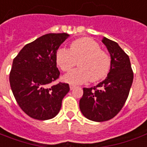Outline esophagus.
Segmentation results:
<instances>
[{"label": "esophagus", "instance_id": "1", "mask_svg": "<svg viewBox=\"0 0 147 147\" xmlns=\"http://www.w3.org/2000/svg\"><path fill=\"white\" fill-rule=\"evenodd\" d=\"M75 87H76L75 85H69V88H70V90H73V89L75 88Z\"/></svg>", "mask_w": 147, "mask_h": 147}]
</instances>
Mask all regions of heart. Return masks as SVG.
<instances>
[{
  "instance_id": "heart-1",
  "label": "heart",
  "mask_w": 147,
  "mask_h": 147,
  "mask_svg": "<svg viewBox=\"0 0 147 147\" xmlns=\"http://www.w3.org/2000/svg\"><path fill=\"white\" fill-rule=\"evenodd\" d=\"M56 63L62 71H69L78 60L79 68L66 74L63 80L69 84H82L90 79L96 82L106 76L111 65L109 55L88 37L71 42L69 49L59 47L55 53Z\"/></svg>"
}]
</instances>
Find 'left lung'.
<instances>
[{
	"label": "left lung",
	"instance_id": "8db88e82",
	"mask_svg": "<svg viewBox=\"0 0 147 147\" xmlns=\"http://www.w3.org/2000/svg\"><path fill=\"white\" fill-rule=\"evenodd\" d=\"M102 42L111 57L109 73L98 85L83 88L79 102L83 115L95 122L107 121L118 114L127 99L134 78L128 55L118 43L106 37Z\"/></svg>",
	"mask_w": 147,
	"mask_h": 147
}]
</instances>
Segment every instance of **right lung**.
Here are the masks:
<instances>
[{"label":"right lung","instance_id":"1","mask_svg":"<svg viewBox=\"0 0 147 147\" xmlns=\"http://www.w3.org/2000/svg\"><path fill=\"white\" fill-rule=\"evenodd\" d=\"M69 37L67 33H49L25 45L13 59L9 82L20 109L35 119L55 117L63 97L69 91L65 83L49 87L59 78L55 53Z\"/></svg>","mask_w":147,"mask_h":147}]
</instances>
